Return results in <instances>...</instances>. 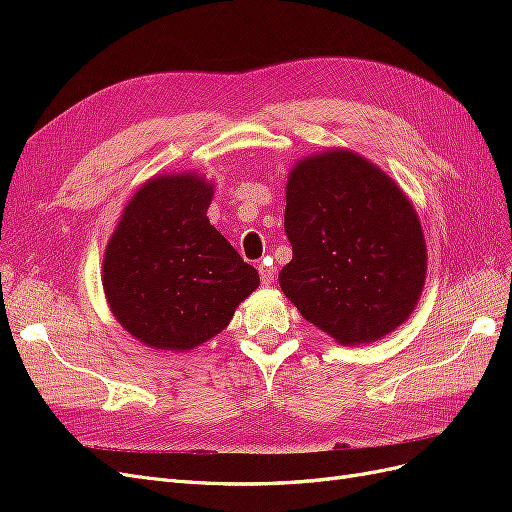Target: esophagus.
Listing matches in <instances>:
<instances>
[{"instance_id": "esophagus-1", "label": "esophagus", "mask_w": 512, "mask_h": 512, "mask_svg": "<svg viewBox=\"0 0 512 512\" xmlns=\"http://www.w3.org/2000/svg\"><path fill=\"white\" fill-rule=\"evenodd\" d=\"M258 273H260V280H262V284L265 286H269L271 282H273V277H275V273H273V267L269 265V262L265 260V262H260V267H258Z\"/></svg>"}]
</instances>
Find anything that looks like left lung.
Returning a JSON list of instances; mask_svg holds the SVG:
<instances>
[{"label":"left lung","instance_id":"8db88e82","mask_svg":"<svg viewBox=\"0 0 512 512\" xmlns=\"http://www.w3.org/2000/svg\"><path fill=\"white\" fill-rule=\"evenodd\" d=\"M292 260L280 286L299 314L344 346L397 329L421 297L427 250L399 185L363 156L329 149L290 170Z\"/></svg>","mask_w":512,"mask_h":512}]
</instances>
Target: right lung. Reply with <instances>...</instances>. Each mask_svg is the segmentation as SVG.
Listing matches in <instances>:
<instances>
[{
  "mask_svg": "<svg viewBox=\"0 0 512 512\" xmlns=\"http://www.w3.org/2000/svg\"><path fill=\"white\" fill-rule=\"evenodd\" d=\"M211 196L203 175L153 177L130 198L106 245V301L145 346L183 352L205 344L260 284L258 271L209 224Z\"/></svg>",
  "mask_w": 512,
  "mask_h": 512,
  "instance_id": "add662e5",
  "label": "right lung"
}]
</instances>
